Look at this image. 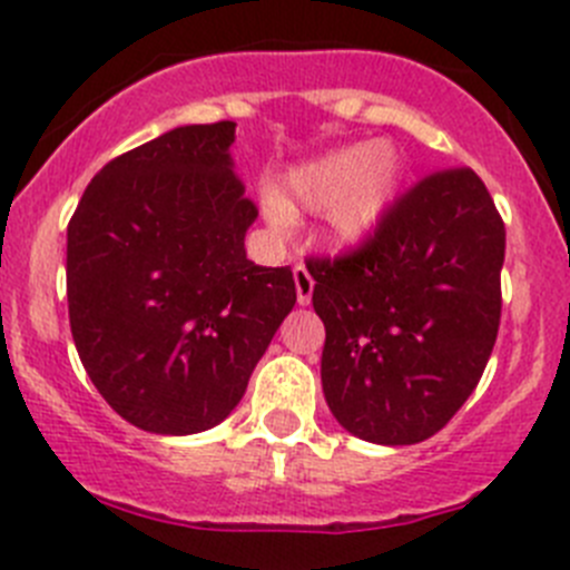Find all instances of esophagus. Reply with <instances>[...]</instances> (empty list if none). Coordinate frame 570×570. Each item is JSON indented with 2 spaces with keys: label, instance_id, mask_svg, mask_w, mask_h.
Wrapping results in <instances>:
<instances>
[{
  "label": "esophagus",
  "instance_id": "esophagus-1",
  "mask_svg": "<svg viewBox=\"0 0 570 570\" xmlns=\"http://www.w3.org/2000/svg\"><path fill=\"white\" fill-rule=\"evenodd\" d=\"M295 289H297V303L301 306H306V303L312 301V292H315V278H312V273L303 264H295Z\"/></svg>",
  "mask_w": 570,
  "mask_h": 570
}]
</instances>
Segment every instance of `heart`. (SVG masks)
<instances>
[{
	"label": "heart",
	"mask_w": 570,
	"mask_h": 570,
	"mask_svg": "<svg viewBox=\"0 0 570 570\" xmlns=\"http://www.w3.org/2000/svg\"><path fill=\"white\" fill-rule=\"evenodd\" d=\"M399 163L387 148L348 146L303 163L286 174L284 196H267L273 219H289V207L328 210L340 244H363L380 230L393 205Z\"/></svg>",
	"instance_id": "heart-1"
}]
</instances>
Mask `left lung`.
Here are the masks:
<instances>
[{
	"mask_svg": "<svg viewBox=\"0 0 570 570\" xmlns=\"http://www.w3.org/2000/svg\"><path fill=\"white\" fill-rule=\"evenodd\" d=\"M507 227L472 168L424 177L380 230L337 258H309L326 326L328 411L374 444H419L475 391L501 326Z\"/></svg>",
	"mask_w": 570,
	"mask_h": 570,
	"instance_id": "8db88e82",
	"label": "left lung"
}]
</instances>
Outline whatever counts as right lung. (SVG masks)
<instances>
[{
    "label": "right lung",
    "mask_w": 570,
    "mask_h": 570,
    "mask_svg": "<svg viewBox=\"0 0 570 570\" xmlns=\"http://www.w3.org/2000/svg\"><path fill=\"white\" fill-rule=\"evenodd\" d=\"M233 142V120L165 131L106 163L69 219L78 357L111 411L148 433L230 416L295 306L292 269L247 258L258 207Z\"/></svg>",
    "instance_id": "1"
}]
</instances>
